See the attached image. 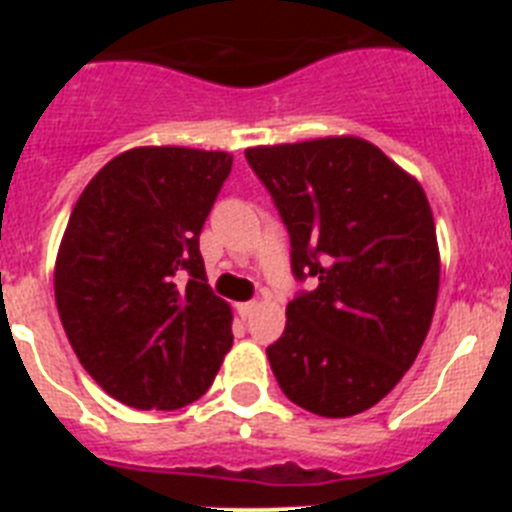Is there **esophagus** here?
<instances>
[{
	"label": "esophagus",
	"mask_w": 512,
	"mask_h": 512,
	"mask_svg": "<svg viewBox=\"0 0 512 512\" xmlns=\"http://www.w3.org/2000/svg\"><path fill=\"white\" fill-rule=\"evenodd\" d=\"M253 307H256V302H241V305H235V312H238L241 318H248L253 312Z\"/></svg>",
	"instance_id": "obj_1"
}]
</instances>
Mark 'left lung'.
Listing matches in <instances>:
<instances>
[{"label":"left lung","instance_id":"obj_1","mask_svg":"<svg viewBox=\"0 0 512 512\" xmlns=\"http://www.w3.org/2000/svg\"><path fill=\"white\" fill-rule=\"evenodd\" d=\"M246 161L287 228L292 274L315 284L287 305L271 372L310 413H364L413 366L436 310L425 192L361 138L248 148Z\"/></svg>","mask_w":512,"mask_h":512}]
</instances>
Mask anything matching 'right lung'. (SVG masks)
<instances>
[{
    "mask_svg": "<svg viewBox=\"0 0 512 512\" xmlns=\"http://www.w3.org/2000/svg\"><path fill=\"white\" fill-rule=\"evenodd\" d=\"M230 169L223 151L133 148L71 212L56 259L58 315L81 366L130 408L194 402L233 346V315L200 253Z\"/></svg>",
    "mask_w": 512,
    "mask_h": 512,
    "instance_id": "right-lung-1",
    "label": "right lung"
}]
</instances>
